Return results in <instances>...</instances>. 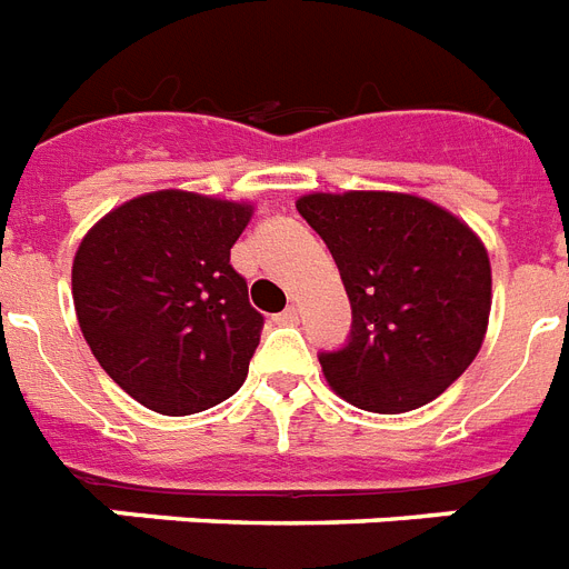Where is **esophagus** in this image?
I'll use <instances>...</instances> for the list:
<instances>
[{
	"instance_id": "34e87169",
	"label": "esophagus",
	"mask_w": 569,
	"mask_h": 569,
	"mask_svg": "<svg viewBox=\"0 0 569 569\" xmlns=\"http://www.w3.org/2000/svg\"><path fill=\"white\" fill-rule=\"evenodd\" d=\"M276 320L284 322V326H293V322H299V311L293 306H288V308H284V311L279 313V317H276Z\"/></svg>"
}]
</instances>
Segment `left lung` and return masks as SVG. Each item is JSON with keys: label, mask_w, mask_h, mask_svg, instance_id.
Listing matches in <instances>:
<instances>
[{"label": "left lung", "mask_w": 569, "mask_h": 569, "mask_svg": "<svg viewBox=\"0 0 569 569\" xmlns=\"http://www.w3.org/2000/svg\"><path fill=\"white\" fill-rule=\"evenodd\" d=\"M297 211L329 247L352 306L347 343L320 352L331 388L376 413L440 397L479 356L488 329L481 240L408 193H311Z\"/></svg>", "instance_id": "left-lung-1"}]
</instances>
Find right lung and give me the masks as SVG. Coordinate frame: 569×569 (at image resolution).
Returning a JSON list of instances; mask_svg holds the SVG:
<instances>
[{
    "label": "right lung",
    "mask_w": 569,
    "mask_h": 569,
    "mask_svg": "<svg viewBox=\"0 0 569 569\" xmlns=\"http://www.w3.org/2000/svg\"><path fill=\"white\" fill-rule=\"evenodd\" d=\"M252 208L158 190L111 211L81 240L72 302L102 370L140 406L197 413L238 393L261 340L231 247Z\"/></svg>",
    "instance_id": "right-lung-1"
}]
</instances>
